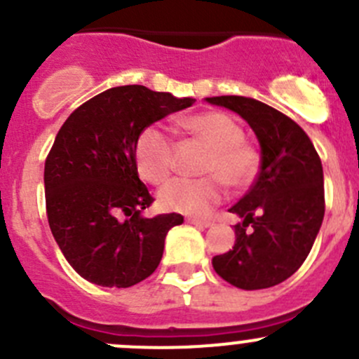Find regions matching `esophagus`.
I'll list each match as a JSON object with an SVG mask.
<instances>
[{
	"label": "esophagus",
	"mask_w": 359,
	"mask_h": 359,
	"mask_svg": "<svg viewBox=\"0 0 359 359\" xmlns=\"http://www.w3.org/2000/svg\"><path fill=\"white\" fill-rule=\"evenodd\" d=\"M187 222L189 224H194V226H200V227H210L212 226V220H203V219H196V217H191V219H187Z\"/></svg>",
	"instance_id": "esophagus-1"
}]
</instances>
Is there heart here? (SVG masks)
Here are the masks:
<instances>
[{
    "label": "heart",
    "instance_id": "obj_1",
    "mask_svg": "<svg viewBox=\"0 0 359 359\" xmlns=\"http://www.w3.org/2000/svg\"><path fill=\"white\" fill-rule=\"evenodd\" d=\"M180 125L203 146L208 147L201 173L203 179H173L161 187L159 205L170 212L206 215L222 201L224 182L245 191L257 180L260 154L245 140V132L233 116L220 111L189 116ZM173 142L158 126H146L135 140V163L140 177L161 184L173 170Z\"/></svg>",
    "mask_w": 359,
    "mask_h": 359
}]
</instances>
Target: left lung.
<instances>
[{"label": "left lung", "mask_w": 359, "mask_h": 359, "mask_svg": "<svg viewBox=\"0 0 359 359\" xmlns=\"http://www.w3.org/2000/svg\"><path fill=\"white\" fill-rule=\"evenodd\" d=\"M206 102L241 116L260 144V172L229 212L234 226L229 252L213 257L215 273L243 290H260L288 280L304 264L325 215L323 166L307 133L283 112L240 95Z\"/></svg>", "instance_id": "obj_1"}]
</instances>
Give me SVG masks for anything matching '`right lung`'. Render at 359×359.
<instances>
[{"label":"right lung","instance_id":"1","mask_svg":"<svg viewBox=\"0 0 359 359\" xmlns=\"http://www.w3.org/2000/svg\"><path fill=\"white\" fill-rule=\"evenodd\" d=\"M194 99L142 85L109 88L60 126L45 161L46 215L72 269L90 283L128 288L156 271L179 213L140 215L154 198L139 179L135 140Z\"/></svg>","mask_w":359,"mask_h":359}]
</instances>
